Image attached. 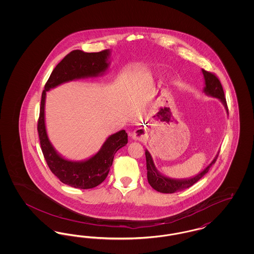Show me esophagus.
I'll return each mask as SVG.
<instances>
[{
  "instance_id": "obj_1",
  "label": "esophagus",
  "mask_w": 254,
  "mask_h": 254,
  "mask_svg": "<svg viewBox=\"0 0 254 254\" xmlns=\"http://www.w3.org/2000/svg\"><path fill=\"white\" fill-rule=\"evenodd\" d=\"M131 137H132L133 140H135V141H145L146 137H147V133H146L145 128L138 127L133 131Z\"/></svg>"
}]
</instances>
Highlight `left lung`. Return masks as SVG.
<instances>
[{"instance_id":"1","label":"left lung","mask_w":254,"mask_h":254,"mask_svg":"<svg viewBox=\"0 0 254 254\" xmlns=\"http://www.w3.org/2000/svg\"><path fill=\"white\" fill-rule=\"evenodd\" d=\"M202 73L204 75V80H205V86H204L203 92L207 96L213 97V98L218 99L223 104L227 113L229 114L224 90H223V87H222L219 79L214 74L207 72L204 69H202ZM145 160H146V169H147V181L155 190H157L159 192H162V193H174V192L181 191L185 189H188V188L193 186L196 182L199 181L205 173L208 172L209 169L215 163L218 154H219V152H217L216 156L213 158V160L198 174L194 175L192 177H190V178L175 179V178H170V177L162 174L155 167V164L153 162V159H152L151 154L149 153V151L147 149H145Z\"/></svg>"}]
</instances>
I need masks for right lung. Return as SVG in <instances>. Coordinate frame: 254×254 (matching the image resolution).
I'll return each mask as SVG.
<instances>
[{"label":"right lung","mask_w":254,"mask_h":254,"mask_svg":"<svg viewBox=\"0 0 254 254\" xmlns=\"http://www.w3.org/2000/svg\"><path fill=\"white\" fill-rule=\"evenodd\" d=\"M109 58L110 49L93 53L73 50L53 69L42 94L38 133L44 157L52 173L62 183L76 189L95 188L107 178L115 153L127 144V133L122 129L110 135L97 153L85 160L72 161L62 156L51 144L47 132V92L64 83L104 75L109 70Z\"/></svg>","instance_id":"obj_1"}]
</instances>
